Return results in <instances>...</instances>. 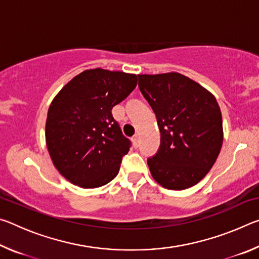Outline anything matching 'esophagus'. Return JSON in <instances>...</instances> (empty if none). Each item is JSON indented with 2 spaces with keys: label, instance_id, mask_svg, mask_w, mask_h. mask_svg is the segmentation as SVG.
<instances>
[{
  "label": "esophagus",
  "instance_id": "obj_1",
  "mask_svg": "<svg viewBox=\"0 0 259 259\" xmlns=\"http://www.w3.org/2000/svg\"><path fill=\"white\" fill-rule=\"evenodd\" d=\"M133 142H134V145L137 147L138 146V144H139V135L138 134H136L134 137H133Z\"/></svg>",
  "mask_w": 259,
  "mask_h": 259
}]
</instances>
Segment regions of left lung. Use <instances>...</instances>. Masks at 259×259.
Segmentation results:
<instances>
[{
    "mask_svg": "<svg viewBox=\"0 0 259 259\" xmlns=\"http://www.w3.org/2000/svg\"><path fill=\"white\" fill-rule=\"evenodd\" d=\"M139 89L156 114L161 145L147 160L168 190L192 187L212 168L223 145L222 112L214 96L177 72L138 74Z\"/></svg>",
    "mask_w": 259,
    "mask_h": 259,
    "instance_id": "1",
    "label": "left lung"
}]
</instances>
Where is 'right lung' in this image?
<instances>
[{"label": "right lung", "mask_w": 259, "mask_h": 259, "mask_svg": "<svg viewBox=\"0 0 259 259\" xmlns=\"http://www.w3.org/2000/svg\"><path fill=\"white\" fill-rule=\"evenodd\" d=\"M137 85L136 74L87 69L66 83L52 100L46 143L61 176L82 188L107 184L119 172L130 142L112 108Z\"/></svg>", "instance_id": "add662e5"}]
</instances>
